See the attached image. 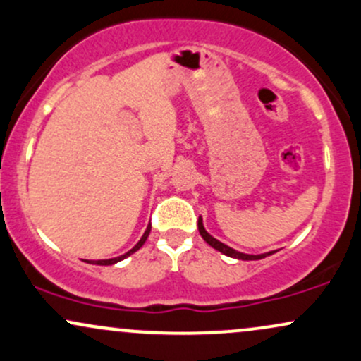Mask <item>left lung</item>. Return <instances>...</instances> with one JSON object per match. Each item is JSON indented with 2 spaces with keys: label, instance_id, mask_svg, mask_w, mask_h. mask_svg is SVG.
<instances>
[{
  "label": "left lung",
  "instance_id": "obj_1",
  "mask_svg": "<svg viewBox=\"0 0 361 361\" xmlns=\"http://www.w3.org/2000/svg\"><path fill=\"white\" fill-rule=\"evenodd\" d=\"M198 231H200V235L205 239V243H209L210 246L214 247V250L224 252L226 256H231V258H238V259H244V261H251V259H261V258H267L268 255H273V252H264V255H244V252H239L233 250V247L226 246V244L217 241V239L212 238L207 231L204 229V222H202V219H198Z\"/></svg>",
  "mask_w": 361,
  "mask_h": 361
}]
</instances>
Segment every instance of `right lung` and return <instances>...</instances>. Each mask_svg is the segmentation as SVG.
I'll list each match as a JSON object with an SVG mask.
<instances>
[{"label": "right lung", "instance_id": "right-lung-1", "mask_svg": "<svg viewBox=\"0 0 361 361\" xmlns=\"http://www.w3.org/2000/svg\"><path fill=\"white\" fill-rule=\"evenodd\" d=\"M149 233H151V224H149V226H147L146 233H144L142 238H140V241H139L137 244H135V246L132 247L130 251H127L126 255H122V256H117V258H111V259H98V261H93V263H91V261H86V263H91V264H102V267H106V264H115V263H118V261L126 259L127 256H130L132 252H135V251H137V250H140V247H142V244L146 243V239H147Z\"/></svg>", "mask_w": 361, "mask_h": 361}]
</instances>
